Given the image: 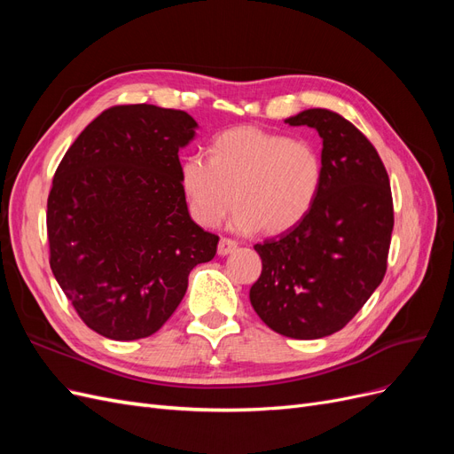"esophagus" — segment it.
Segmentation results:
<instances>
[{
    "instance_id": "1",
    "label": "esophagus",
    "mask_w": 454,
    "mask_h": 454,
    "mask_svg": "<svg viewBox=\"0 0 454 454\" xmlns=\"http://www.w3.org/2000/svg\"><path fill=\"white\" fill-rule=\"evenodd\" d=\"M237 250V242L231 239H222L217 244V255H229Z\"/></svg>"
}]
</instances>
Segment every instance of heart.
<instances>
[{
  "label": "heart",
  "mask_w": 454,
  "mask_h": 454,
  "mask_svg": "<svg viewBox=\"0 0 454 454\" xmlns=\"http://www.w3.org/2000/svg\"><path fill=\"white\" fill-rule=\"evenodd\" d=\"M180 184L197 223L219 225L235 200L232 229L254 232L261 227L278 235L312 208L322 184V162L309 142L259 127H237L215 136L210 159L185 155Z\"/></svg>",
  "instance_id": "obj_1"
}]
</instances>
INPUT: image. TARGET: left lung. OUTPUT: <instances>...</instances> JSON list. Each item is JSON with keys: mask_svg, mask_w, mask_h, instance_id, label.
Returning <instances> with one entry per match:
<instances>
[{"mask_svg": "<svg viewBox=\"0 0 454 454\" xmlns=\"http://www.w3.org/2000/svg\"><path fill=\"white\" fill-rule=\"evenodd\" d=\"M322 138V184L309 214L254 248L250 301L272 332L322 339L345 327L387 272L394 208L387 168L365 136L329 109L287 117Z\"/></svg>", "mask_w": 454, "mask_h": 454, "instance_id": "1", "label": "left lung"}]
</instances>
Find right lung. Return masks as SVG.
<instances>
[{"label":"right lung","mask_w":454,"mask_h":454,"mask_svg":"<svg viewBox=\"0 0 454 454\" xmlns=\"http://www.w3.org/2000/svg\"><path fill=\"white\" fill-rule=\"evenodd\" d=\"M197 121L151 104L106 109L77 136L47 200L51 269L90 329L153 335L182 303L187 277L217 237L189 215L177 151Z\"/></svg>","instance_id":"right-lung-1"}]
</instances>
